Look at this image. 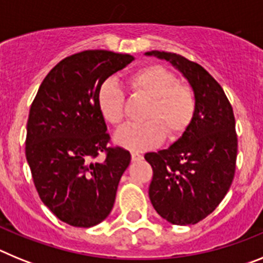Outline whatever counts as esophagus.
Returning <instances> with one entry per match:
<instances>
[{"label": "esophagus", "instance_id": "obj_1", "mask_svg": "<svg viewBox=\"0 0 263 263\" xmlns=\"http://www.w3.org/2000/svg\"><path fill=\"white\" fill-rule=\"evenodd\" d=\"M143 157L141 154H138V153H132V160L133 162H139V160H142Z\"/></svg>", "mask_w": 263, "mask_h": 263}]
</instances>
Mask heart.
<instances>
[{
    "label": "heart",
    "mask_w": 263,
    "mask_h": 263,
    "mask_svg": "<svg viewBox=\"0 0 263 263\" xmlns=\"http://www.w3.org/2000/svg\"><path fill=\"white\" fill-rule=\"evenodd\" d=\"M134 93L148 100L143 113L146 122L127 125L117 132L115 142L132 152H146L159 146L166 138L178 139L191 125L196 100L188 85L178 83L173 72L158 64L143 67L129 78ZM96 103L100 115L109 124L118 126L125 118L124 90L113 79H106L97 88Z\"/></svg>",
    "instance_id": "heart-1"
}]
</instances>
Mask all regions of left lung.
I'll return each mask as SVG.
<instances>
[{
	"label": "left lung",
	"instance_id": "obj_1",
	"mask_svg": "<svg viewBox=\"0 0 263 263\" xmlns=\"http://www.w3.org/2000/svg\"><path fill=\"white\" fill-rule=\"evenodd\" d=\"M145 55L171 63L187 79L196 100L185 133L170 147L145 155L154 173L148 197L158 215L171 224H196L216 210L233 182V109L221 85L197 63L164 51Z\"/></svg>",
	"mask_w": 263,
	"mask_h": 263
}]
</instances>
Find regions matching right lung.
<instances>
[{"label":"right lung","instance_id":"right-lung-1","mask_svg":"<svg viewBox=\"0 0 263 263\" xmlns=\"http://www.w3.org/2000/svg\"><path fill=\"white\" fill-rule=\"evenodd\" d=\"M134 60L88 50L63 59L42 81L27 120L26 159L41 200L63 222L90 228L105 220L130 153L108 147L96 103L99 85ZM107 153L104 162L91 160Z\"/></svg>","mask_w":263,"mask_h":263}]
</instances>
